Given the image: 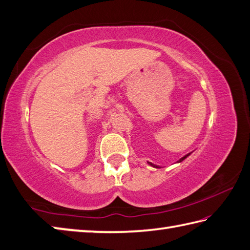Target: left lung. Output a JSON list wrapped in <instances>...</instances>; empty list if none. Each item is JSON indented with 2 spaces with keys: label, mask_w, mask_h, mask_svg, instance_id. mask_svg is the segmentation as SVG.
I'll return each mask as SVG.
<instances>
[{
  "label": "left lung",
  "mask_w": 250,
  "mask_h": 250,
  "mask_svg": "<svg viewBox=\"0 0 250 250\" xmlns=\"http://www.w3.org/2000/svg\"><path fill=\"white\" fill-rule=\"evenodd\" d=\"M189 154H190V153H189ZM189 154H188V155H185V156H184V157H182V158H181V159H180V160L178 161V163H180V161H182V160H184L185 158H187V157H188V156ZM149 165H150V166H154V167H156V168H159V167H158V166H155V165H153V164H149Z\"/></svg>",
  "instance_id": "1"
}]
</instances>
